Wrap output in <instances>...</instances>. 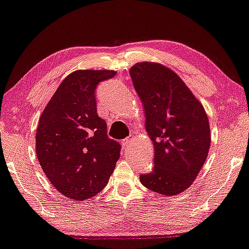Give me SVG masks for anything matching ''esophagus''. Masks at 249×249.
<instances>
[{
	"mask_svg": "<svg viewBox=\"0 0 249 249\" xmlns=\"http://www.w3.org/2000/svg\"><path fill=\"white\" fill-rule=\"evenodd\" d=\"M132 140H133V138L129 137V138H126V139L121 141V147H123V149H126V148H128V147L130 146L131 142H132Z\"/></svg>",
	"mask_w": 249,
	"mask_h": 249,
	"instance_id": "esophagus-1",
	"label": "esophagus"
}]
</instances>
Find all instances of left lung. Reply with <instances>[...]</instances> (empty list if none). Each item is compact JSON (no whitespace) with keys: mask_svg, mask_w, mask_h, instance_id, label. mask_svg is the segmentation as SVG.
I'll return each instance as SVG.
<instances>
[{"mask_svg":"<svg viewBox=\"0 0 249 249\" xmlns=\"http://www.w3.org/2000/svg\"><path fill=\"white\" fill-rule=\"evenodd\" d=\"M130 76L144 105L155 153L153 171L141 176V183L165 196L180 194L193 184L207 159V114L182 79L161 64L137 63Z\"/></svg>","mask_w":249,"mask_h":249,"instance_id":"obj_1","label":"left lung"}]
</instances>
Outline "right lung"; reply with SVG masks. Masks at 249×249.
I'll return each instance as SVG.
<instances>
[{
	"mask_svg": "<svg viewBox=\"0 0 249 249\" xmlns=\"http://www.w3.org/2000/svg\"><path fill=\"white\" fill-rule=\"evenodd\" d=\"M115 70H76L64 79L42 112L36 153L59 193L86 200L104 189L120 157L119 143L107 137L97 115L95 88Z\"/></svg>",
	"mask_w": 249,
	"mask_h": 249,
	"instance_id": "add662e5",
	"label": "right lung"
}]
</instances>
